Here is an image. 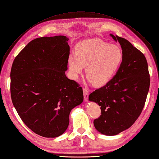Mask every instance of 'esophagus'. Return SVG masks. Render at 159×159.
<instances>
[{
  "mask_svg": "<svg viewBox=\"0 0 159 159\" xmlns=\"http://www.w3.org/2000/svg\"><path fill=\"white\" fill-rule=\"evenodd\" d=\"M83 92H84V100H85V102H86V101H88V90H87V88H84Z\"/></svg>",
  "mask_w": 159,
  "mask_h": 159,
  "instance_id": "1",
  "label": "esophagus"
}]
</instances>
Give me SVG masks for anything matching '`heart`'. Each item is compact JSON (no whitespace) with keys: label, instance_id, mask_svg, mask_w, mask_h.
I'll use <instances>...</instances> for the list:
<instances>
[{"label":"heart","instance_id":"b5f03b06","mask_svg":"<svg viewBox=\"0 0 159 159\" xmlns=\"http://www.w3.org/2000/svg\"><path fill=\"white\" fill-rule=\"evenodd\" d=\"M123 61L122 49L99 38L81 42L76 52L68 58L69 69L74 77L82 72L86 66V74L95 86L106 84L113 78Z\"/></svg>","mask_w":159,"mask_h":159}]
</instances>
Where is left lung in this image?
Wrapping results in <instances>:
<instances>
[{"label":"left lung","mask_w":159,"mask_h":159,"mask_svg":"<svg viewBox=\"0 0 159 159\" xmlns=\"http://www.w3.org/2000/svg\"><path fill=\"white\" fill-rule=\"evenodd\" d=\"M111 36L121 46L122 64L109 82L89 95V100L98 103L101 109L94 125L107 135H117L136 121L144 107L150 82L144 54L125 38Z\"/></svg>","instance_id":"obj_1"}]
</instances>
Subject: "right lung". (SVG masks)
<instances>
[{"instance_id": "right-lung-1", "label": "right lung", "mask_w": 159, "mask_h": 159, "mask_svg": "<svg viewBox=\"0 0 159 159\" xmlns=\"http://www.w3.org/2000/svg\"><path fill=\"white\" fill-rule=\"evenodd\" d=\"M64 36L30 42L15 58L11 70V96L25 124L34 133L56 138L67 129L69 113L83 102L82 88L68 79L70 48Z\"/></svg>"}]
</instances>
